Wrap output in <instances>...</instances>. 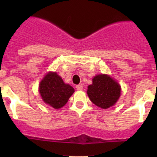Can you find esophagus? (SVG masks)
<instances>
[{
  "instance_id": "34e87169",
  "label": "esophagus",
  "mask_w": 157,
  "mask_h": 157,
  "mask_svg": "<svg viewBox=\"0 0 157 157\" xmlns=\"http://www.w3.org/2000/svg\"><path fill=\"white\" fill-rule=\"evenodd\" d=\"M76 88H77V90H82L83 88V86L82 84H79V85H77Z\"/></svg>"
}]
</instances>
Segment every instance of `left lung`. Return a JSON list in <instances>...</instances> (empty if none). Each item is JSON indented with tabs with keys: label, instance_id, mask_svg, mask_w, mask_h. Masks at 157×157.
<instances>
[{
	"label": "left lung",
	"instance_id": "1",
	"mask_svg": "<svg viewBox=\"0 0 157 157\" xmlns=\"http://www.w3.org/2000/svg\"><path fill=\"white\" fill-rule=\"evenodd\" d=\"M120 93L119 84L105 74L96 75L93 83L88 86L87 94L91 102L104 109L112 106L118 101Z\"/></svg>",
	"mask_w": 157,
	"mask_h": 157
}]
</instances>
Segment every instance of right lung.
<instances>
[{
  "label": "right lung",
  "instance_id": "1",
  "mask_svg": "<svg viewBox=\"0 0 157 157\" xmlns=\"http://www.w3.org/2000/svg\"><path fill=\"white\" fill-rule=\"evenodd\" d=\"M74 92V89L65 84L55 72L48 73L39 84V93L44 102L56 109L64 106Z\"/></svg>",
  "mask_w": 157,
  "mask_h": 157
}]
</instances>
